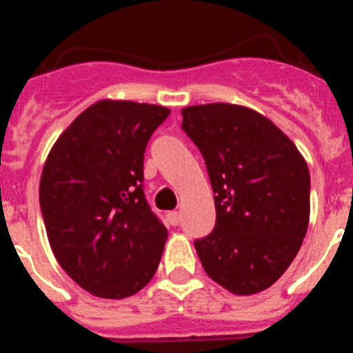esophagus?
Listing matches in <instances>:
<instances>
[{"mask_svg": "<svg viewBox=\"0 0 353 353\" xmlns=\"http://www.w3.org/2000/svg\"><path fill=\"white\" fill-rule=\"evenodd\" d=\"M168 223H170L171 226H179V223H180L179 212H170V214H168Z\"/></svg>", "mask_w": 353, "mask_h": 353, "instance_id": "34e87169", "label": "esophagus"}]
</instances>
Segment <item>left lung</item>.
<instances>
[{
	"label": "left lung",
	"instance_id": "left-lung-1",
	"mask_svg": "<svg viewBox=\"0 0 353 353\" xmlns=\"http://www.w3.org/2000/svg\"><path fill=\"white\" fill-rule=\"evenodd\" d=\"M182 129L207 164L215 228L194 242L208 277L235 295L272 286L310 224V170L292 139L245 105L182 109Z\"/></svg>",
	"mask_w": 353,
	"mask_h": 353
}]
</instances>
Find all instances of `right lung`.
I'll return each mask as SVG.
<instances>
[{"instance_id": "add662e5", "label": "right lung", "mask_w": 353, "mask_h": 353, "mask_svg": "<svg viewBox=\"0 0 353 353\" xmlns=\"http://www.w3.org/2000/svg\"><path fill=\"white\" fill-rule=\"evenodd\" d=\"M170 113L104 99L72 121L46 159L39 194L49 244L95 297H130L157 270L168 230L146 203L143 157Z\"/></svg>"}]
</instances>
